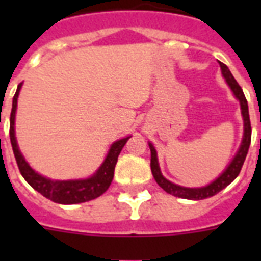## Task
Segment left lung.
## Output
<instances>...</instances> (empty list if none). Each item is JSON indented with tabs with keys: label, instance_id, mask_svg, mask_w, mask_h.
Masks as SVG:
<instances>
[{
	"label": "left lung",
	"instance_id": "1",
	"mask_svg": "<svg viewBox=\"0 0 261 261\" xmlns=\"http://www.w3.org/2000/svg\"><path fill=\"white\" fill-rule=\"evenodd\" d=\"M219 66H221V70H222V75L226 80V83L229 84L230 89L233 90L234 96L240 100V106H241V114H243L244 118V138L243 142H241V146H240L237 154L234 155V159L229 164V167L225 169L221 176H219L217 180L208 184L206 187H202V188H186V187H180L173 184L172 181L167 180L164 177L161 171H160L159 167V160H157V153H155V149L153 147L151 143H149L150 146V168L151 173H153V177L157 181L161 188H163L165 192L173 195V196H177V198L181 199H191V200H200V199L211 198L222 191L225 187H227L233 180H234L237 176H239L240 171L244 165V161H245V157L248 154V149H249V145H251V137H252V127H251V119H249V111H248V102L247 98H245V94H244L243 89L239 85V83L236 81L233 74L229 70V67L225 65V63L219 62Z\"/></svg>",
	"mask_w": 261,
	"mask_h": 261
}]
</instances>
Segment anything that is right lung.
<instances>
[{"label":"right lung","mask_w":261,"mask_h":261,"mask_svg":"<svg viewBox=\"0 0 261 261\" xmlns=\"http://www.w3.org/2000/svg\"><path fill=\"white\" fill-rule=\"evenodd\" d=\"M20 88H21V84L17 87L13 97V104H12L9 135L14 159H16L18 169H20V173L22 174V177L25 178V181L35 191L42 194L44 198L50 199L55 203H61V204H74V203L88 202V200L98 198L100 195L104 194L112 182L115 165L118 163L119 154H120L123 146L126 145L130 137L119 139L111 146L110 151L107 154V159L104 160L101 167L98 168V171L92 177L85 178V180H69V181H54L50 178L43 177L39 173H36L24 160L22 154L18 150L16 137H14V116H16Z\"/></svg>","instance_id":"1"}]
</instances>
